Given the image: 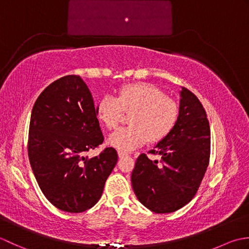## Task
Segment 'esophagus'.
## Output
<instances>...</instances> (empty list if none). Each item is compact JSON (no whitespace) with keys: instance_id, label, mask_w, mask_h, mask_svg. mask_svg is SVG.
<instances>
[{"instance_id":"obj_1","label":"esophagus","mask_w":249,"mask_h":249,"mask_svg":"<svg viewBox=\"0 0 249 249\" xmlns=\"http://www.w3.org/2000/svg\"><path fill=\"white\" fill-rule=\"evenodd\" d=\"M118 155H119V157H120V158L127 156V154H126V153H124V152H121V151H119V152H118Z\"/></svg>"}]
</instances>
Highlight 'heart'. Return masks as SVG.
<instances>
[{"instance_id": "heart-1", "label": "heart", "mask_w": 249, "mask_h": 249, "mask_svg": "<svg viewBox=\"0 0 249 249\" xmlns=\"http://www.w3.org/2000/svg\"><path fill=\"white\" fill-rule=\"evenodd\" d=\"M98 121L108 129L115 128L130 113L127 127L111 134L108 143L120 151L130 152L147 140L160 141L170 133L178 116V104L160 89L150 83H133L120 89L116 97L105 96L95 106Z\"/></svg>"}]
</instances>
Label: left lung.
Segmentation results:
<instances>
[{
    "instance_id": "obj_1",
    "label": "left lung",
    "mask_w": 249,
    "mask_h": 249,
    "mask_svg": "<svg viewBox=\"0 0 249 249\" xmlns=\"http://www.w3.org/2000/svg\"><path fill=\"white\" fill-rule=\"evenodd\" d=\"M178 116L165 138L151 150L161 163L140 154L131 185L140 202L158 214L172 213L197 193L210 160L211 131L205 110L189 89L179 92Z\"/></svg>"
}]
</instances>
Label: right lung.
<instances>
[{"label":"right lung","instance_id":"obj_1","mask_svg":"<svg viewBox=\"0 0 249 249\" xmlns=\"http://www.w3.org/2000/svg\"><path fill=\"white\" fill-rule=\"evenodd\" d=\"M104 141L89 88L79 76L57 79L32 109L29 160L45 197L64 212L81 213L102 197L118 161L113 147L84 156Z\"/></svg>","mask_w":249,"mask_h":249}]
</instances>
